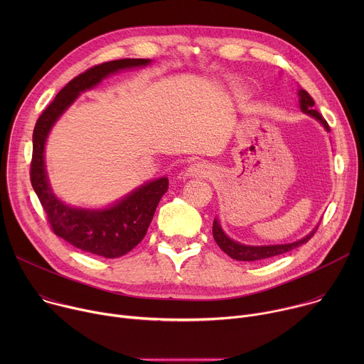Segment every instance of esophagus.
<instances>
[{"label": "esophagus", "instance_id": "34e87169", "mask_svg": "<svg viewBox=\"0 0 364 364\" xmlns=\"http://www.w3.org/2000/svg\"><path fill=\"white\" fill-rule=\"evenodd\" d=\"M210 174V167L209 164H205L204 161H196L188 166L186 170V176L188 177H205Z\"/></svg>", "mask_w": 364, "mask_h": 364}]
</instances>
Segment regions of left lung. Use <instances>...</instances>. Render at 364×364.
<instances>
[{
  "mask_svg": "<svg viewBox=\"0 0 364 364\" xmlns=\"http://www.w3.org/2000/svg\"><path fill=\"white\" fill-rule=\"evenodd\" d=\"M298 96H299V107L301 111L305 112L306 115L316 118L317 121H320L323 124V127L330 131V127L327 124V121L321 117V114L318 111L314 109V100L313 97L309 96V93L304 89L298 90ZM318 226L308 233L305 237L292 242V243H285V245H268V246H249V245H242L239 242L232 240L229 236H226V233L222 230L220 223L218 219H215L213 222V237L216 240V243L219 245V247L228 253L232 259H236V261H245V262H252V261H261V259H267V257H272V256H278L282 253H287L301 245H304L305 242H308L311 237L314 236V233L317 232Z\"/></svg>",
  "mask_w": 364,
  "mask_h": 364,
  "instance_id": "1",
  "label": "left lung"
}]
</instances>
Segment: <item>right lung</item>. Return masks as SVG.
Segmentation results:
<instances>
[{
	"label": "right lung",
	"mask_w": 364,
	"mask_h": 364,
	"mask_svg": "<svg viewBox=\"0 0 364 364\" xmlns=\"http://www.w3.org/2000/svg\"><path fill=\"white\" fill-rule=\"evenodd\" d=\"M149 62V59H119L87 69L56 95L33 131L30 180L51 230L75 247L102 257H119L144 239L155 209L168 190V178L163 177L138 187L108 209H77L60 201L51 191L44 167V145L51 127L82 92L118 70L146 66Z\"/></svg>",
	"instance_id": "1"
}]
</instances>
